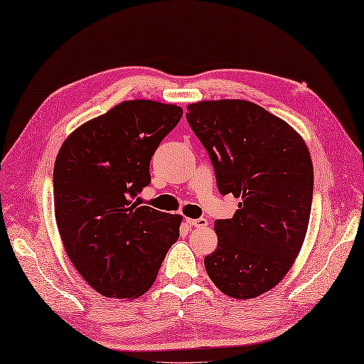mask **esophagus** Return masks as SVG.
I'll return each mask as SVG.
<instances>
[{"label":"esophagus","mask_w":364,"mask_h":364,"mask_svg":"<svg viewBox=\"0 0 364 364\" xmlns=\"http://www.w3.org/2000/svg\"><path fill=\"white\" fill-rule=\"evenodd\" d=\"M187 225L190 228H205L207 220L205 218H187Z\"/></svg>","instance_id":"1"}]
</instances>
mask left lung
Returning <instances> with one entry per match:
<instances>
[{"label":"left lung","mask_w":364,"mask_h":364,"mask_svg":"<svg viewBox=\"0 0 364 364\" xmlns=\"http://www.w3.org/2000/svg\"><path fill=\"white\" fill-rule=\"evenodd\" d=\"M187 121L212 161L221 195L240 198L232 218L215 221L218 247L205 256L221 292L253 299L275 287L305 240L313 163L291 125L247 100L198 102Z\"/></svg>","instance_id":"obj_1"}]
</instances>
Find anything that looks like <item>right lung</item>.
Here are the masks:
<instances>
[{
    "instance_id": "right-lung-1",
    "label": "right lung",
    "mask_w": 364,
    "mask_h": 364,
    "mask_svg": "<svg viewBox=\"0 0 364 364\" xmlns=\"http://www.w3.org/2000/svg\"><path fill=\"white\" fill-rule=\"evenodd\" d=\"M181 107L122 102L64 141L53 171L55 217L65 253L94 291L133 299L149 289L181 215L139 205L149 165L177 124Z\"/></svg>"
}]
</instances>
